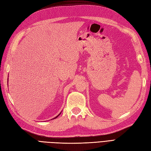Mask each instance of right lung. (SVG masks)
<instances>
[{
	"label": "right lung",
	"mask_w": 151,
	"mask_h": 151,
	"mask_svg": "<svg viewBox=\"0 0 151 151\" xmlns=\"http://www.w3.org/2000/svg\"><path fill=\"white\" fill-rule=\"evenodd\" d=\"M61 113H60V114H59V115H57V116H56V117H54V119H56V118H57V117H58V116H60V114H61Z\"/></svg>",
	"instance_id": "obj_1"
}]
</instances>
